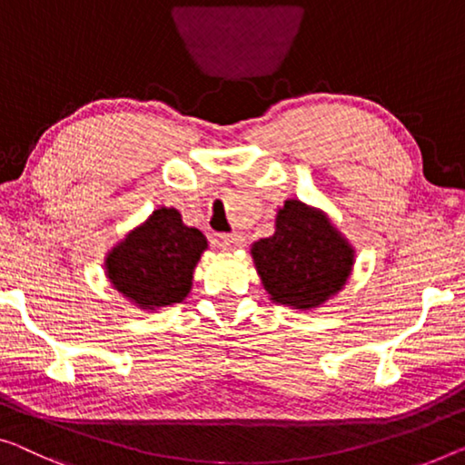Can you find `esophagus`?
Returning a JSON list of instances; mask_svg holds the SVG:
<instances>
[{"instance_id":"esophagus-1","label":"esophagus","mask_w":465,"mask_h":465,"mask_svg":"<svg viewBox=\"0 0 465 465\" xmlns=\"http://www.w3.org/2000/svg\"><path fill=\"white\" fill-rule=\"evenodd\" d=\"M214 246L223 248V251H232V248L244 246V238L240 233H214Z\"/></svg>"}]
</instances>
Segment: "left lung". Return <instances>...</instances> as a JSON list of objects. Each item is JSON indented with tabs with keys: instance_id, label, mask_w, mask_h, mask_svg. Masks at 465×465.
Returning a JSON list of instances; mask_svg holds the SVG:
<instances>
[{
	"instance_id": "1",
	"label": "left lung",
	"mask_w": 465,
	"mask_h": 465,
	"mask_svg": "<svg viewBox=\"0 0 465 465\" xmlns=\"http://www.w3.org/2000/svg\"><path fill=\"white\" fill-rule=\"evenodd\" d=\"M252 259L272 301L313 309L341 292L355 251L322 211L286 200L275 233L252 244Z\"/></svg>"
}]
</instances>
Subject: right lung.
Listing matches in <instances>:
<instances>
[{"label":"right lung","mask_w":465,"mask_h":465,"mask_svg":"<svg viewBox=\"0 0 465 465\" xmlns=\"http://www.w3.org/2000/svg\"><path fill=\"white\" fill-rule=\"evenodd\" d=\"M204 251V233L183 225L179 211L163 206L110 251L106 275L137 307H166L188 296Z\"/></svg>","instance_id":"add662e5"}]
</instances>
